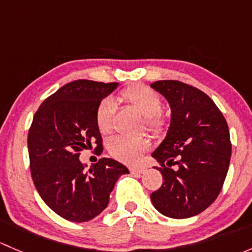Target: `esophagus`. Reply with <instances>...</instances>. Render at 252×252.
I'll return each mask as SVG.
<instances>
[{
	"instance_id": "obj_1",
	"label": "esophagus",
	"mask_w": 252,
	"mask_h": 252,
	"mask_svg": "<svg viewBox=\"0 0 252 252\" xmlns=\"http://www.w3.org/2000/svg\"><path fill=\"white\" fill-rule=\"evenodd\" d=\"M145 171H146V168H145V167H141V166L131 167V168H130V172H131V173H134V174H142Z\"/></svg>"
}]
</instances>
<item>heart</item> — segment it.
<instances>
[{
    "mask_svg": "<svg viewBox=\"0 0 252 252\" xmlns=\"http://www.w3.org/2000/svg\"><path fill=\"white\" fill-rule=\"evenodd\" d=\"M122 100L126 101L145 116L147 128L154 131H159L164 126V119L161 116L162 98L156 91L145 85H134L126 89L121 94ZM114 105L111 98L101 101L96 108V124L102 135H108L113 131ZM150 147V140L146 136L138 138L114 139L108 146V151L114 158L123 162L139 161L141 155Z\"/></svg>",
    "mask_w": 252,
    "mask_h": 252,
    "instance_id": "1",
    "label": "heart"
}]
</instances>
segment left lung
<instances>
[{"label":"left lung","instance_id":"left-lung-1","mask_svg":"<svg viewBox=\"0 0 252 252\" xmlns=\"http://www.w3.org/2000/svg\"><path fill=\"white\" fill-rule=\"evenodd\" d=\"M151 88L171 107L166 138L151 154L164 180L151 194L152 205L169 218L192 217L222 190L232 155L229 128L216 103L199 89L178 80L155 81Z\"/></svg>","mask_w":252,"mask_h":252}]
</instances>
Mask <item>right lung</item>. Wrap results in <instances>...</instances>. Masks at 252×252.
Here are the masks:
<instances>
[{
  "instance_id": "right-lung-1",
  "label": "right lung",
  "mask_w": 252,
  "mask_h": 252,
  "mask_svg": "<svg viewBox=\"0 0 252 252\" xmlns=\"http://www.w3.org/2000/svg\"><path fill=\"white\" fill-rule=\"evenodd\" d=\"M118 83L75 80L47 97L32 118L28 134L30 171L37 192L53 212L72 222L100 215L122 174L129 171L116 159L101 158L84 169L80 152H102L96 108Z\"/></svg>"
}]
</instances>
